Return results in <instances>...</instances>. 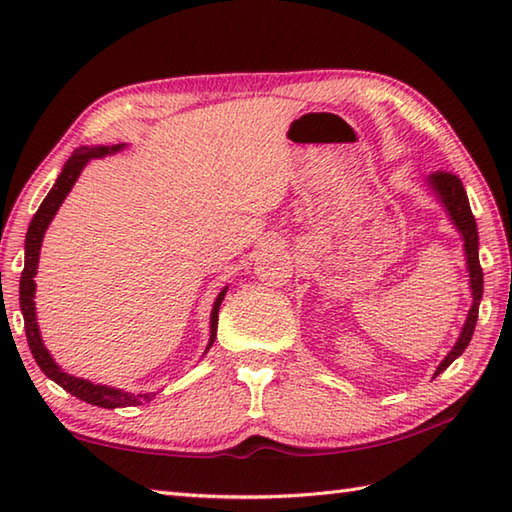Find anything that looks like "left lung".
<instances>
[{
    "label": "left lung",
    "instance_id": "left-lung-1",
    "mask_svg": "<svg viewBox=\"0 0 512 512\" xmlns=\"http://www.w3.org/2000/svg\"><path fill=\"white\" fill-rule=\"evenodd\" d=\"M429 184L433 187V191L438 193V198L444 202V206H447L453 224L458 226V231L464 237L466 264H469L471 290H473V306L469 310V317H466V323H464L458 343H455V347L449 352V356L444 358L440 367L436 369V376H438L466 350V345L471 343V336L475 332V323H477V314H480V301H482V292H484V275H482L480 257H477V224H475V217L471 213L469 198H466V191L462 187V180L455 176V173L440 169L436 173H431Z\"/></svg>",
    "mask_w": 512,
    "mask_h": 512
}]
</instances>
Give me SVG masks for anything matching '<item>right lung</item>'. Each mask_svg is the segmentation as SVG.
<instances>
[{"label": "right lung", "instance_id": "1", "mask_svg": "<svg viewBox=\"0 0 512 512\" xmlns=\"http://www.w3.org/2000/svg\"><path fill=\"white\" fill-rule=\"evenodd\" d=\"M123 145H114V147H81L76 149L74 154L70 156V160L65 162V167L61 171V176L54 182V187L50 189V193L46 195V200L41 202V206L37 209L35 217L28 226L26 233V262H24V273H21L19 279V306H21V314H24V328H26V339H28V347L32 356H35L37 365L41 367V372L46 374L48 378H52L54 383L61 385L65 391H70L72 396H76L79 400L90 402V405L96 407H105V409H116V407H136L140 402H149L156 394H129V391H121V389H112L105 385H94L90 380L83 378H74L70 374L61 372L57 367V363L52 361V356L48 354L46 347L41 343L39 336V328H37V317H35V277L37 275V264H39V250H41V239L46 228L50 224V220L57 213V209L61 206V202L65 200V195L70 193L72 184L79 178L81 169L88 165L90 158H101L105 154H114V151L121 149ZM226 295V290H222L217 295L215 303H213V312H211V341L209 347L215 341L217 334V312H220L222 299Z\"/></svg>", "mask_w": 512, "mask_h": 512}]
</instances>
